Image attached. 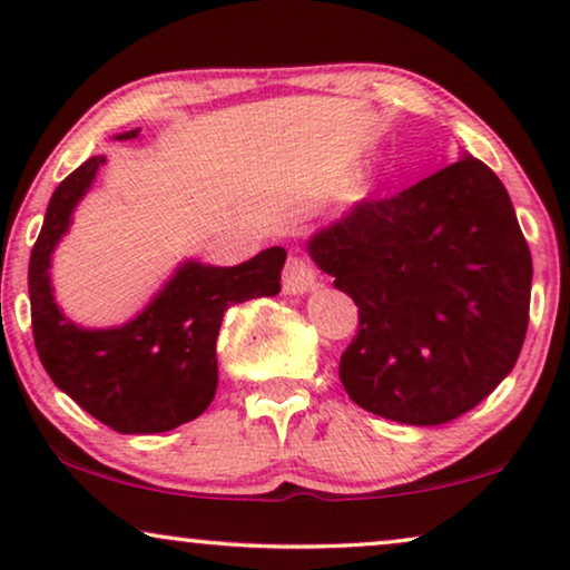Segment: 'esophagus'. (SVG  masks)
<instances>
[{
	"mask_svg": "<svg viewBox=\"0 0 570 570\" xmlns=\"http://www.w3.org/2000/svg\"><path fill=\"white\" fill-rule=\"evenodd\" d=\"M316 285V269L303 259V256H291L283 269V287L291 295H303Z\"/></svg>",
	"mask_w": 570,
	"mask_h": 570,
	"instance_id": "esophagus-1",
	"label": "esophagus"
}]
</instances>
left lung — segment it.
I'll return each mask as SVG.
<instances>
[{
    "label": "left lung",
    "instance_id": "obj_1",
    "mask_svg": "<svg viewBox=\"0 0 570 570\" xmlns=\"http://www.w3.org/2000/svg\"><path fill=\"white\" fill-rule=\"evenodd\" d=\"M308 254L355 301L361 324L340 381L373 415L449 423L517 365L532 254L501 178L472 155L357 202L308 240Z\"/></svg>",
    "mask_w": 570,
    "mask_h": 570
}]
</instances>
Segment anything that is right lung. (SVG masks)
<instances>
[{"instance_id": "1", "label": "right lung", "mask_w": 570, "mask_h": 570, "mask_svg": "<svg viewBox=\"0 0 570 570\" xmlns=\"http://www.w3.org/2000/svg\"><path fill=\"white\" fill-rule=\"evenodd\" d=\"M139 129L116 139L137 137ZM104 155L85 160L51 194L30 252L33 340L46 373L85 412L119 433H163L199 417L217 389L215 342L225 308L279 293L285 248L272 246L238 267L186 262L150 306L114 330H82L51 293V254L90 189Z\"/></svg>"}]
</instances>
